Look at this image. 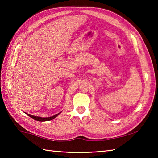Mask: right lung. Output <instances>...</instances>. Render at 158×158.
<instances>
[{"label": "right lung", "instance_id": "add662e5", "mask_svg": "<svg viewBox=\"0 0 158 158\" xmlns=\"http://www.w3.org/2000/svg\"><path fill=\"white\" fill-rule=\"evenodd\" d=\"M60 113H61V112L59 113H57V114L53 115V116H52V117H41L33 116V115H31V114H27V113H26V114H27L29 117H31L32 118H33L34 120H36V121H48L52 120V119L55 118L57 116V115H59Z\"/></svg>", "mask_w": 158, "mask_h": 158}]
</instances>
